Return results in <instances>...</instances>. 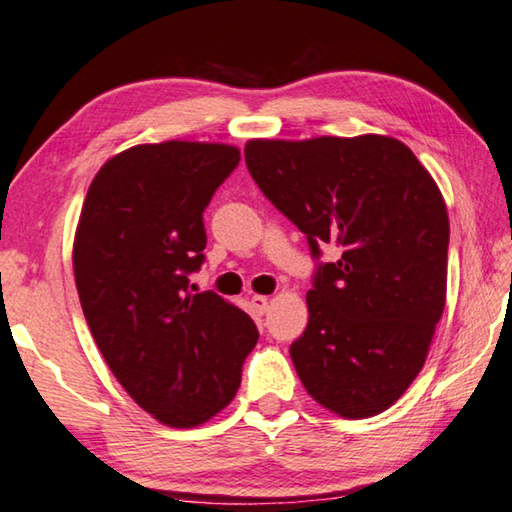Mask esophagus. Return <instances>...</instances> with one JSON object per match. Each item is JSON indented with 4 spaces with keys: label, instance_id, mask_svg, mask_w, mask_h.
<instances>
[{
    "label": "esophagus",
    "instance_id": "esophagus-1",
    "mask_svg": "<svg viewBox=\"0 0 512 512\" xmlns=\"http://www.w3.org/2000/svg\"><path fill=\"white\" fill-rule=\"evenodd\" d=\"M250 302H253V306L259 313H266V309H268V297L266 295H253V297H250Z\"/></svg>",
    "mask_w": 512,
    "mask_h": 512
}]
</instances>
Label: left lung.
I'll return each mask as SVG.
<instances>
[{"instance_id":"left-lung-1","label":"left lung","mask_w":512,"mask_h":512,"mask_svg":"<svg viewBox=\"0 0 512 512\" xmlns=\"http://www.w3.org/2000/svg\"><path fill=\"white\" fill-rule=\"evenodd\" d=\"M259 190L306 235L309 324L291 345L302 385L347 418L394 405L421 371L448 282V210L407 145L387 136L250 141ZM341 250L320 263L321 246Z\"/></svg>"}]
</instances>
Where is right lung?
I'll list each match as a JSON object with an SVG mask.
<instances>
[{"label": "right lung", "mask_w": 512, "mask_h": 512, "mask_svg": "<svg viewBox=\"0 0 512 512\" xmlns=\"http://www.w3.org/2000/svg\"><path fill=\"white\" fill-rule=\"evenodd\" d=\"M239 152L219 143L136 145L91 181L73 244L82 311L125 392L172 427L224 410L257 345L250 315L194 293L206 212Z\"/></svg>", "instance_id": "1"}]
</instances>
